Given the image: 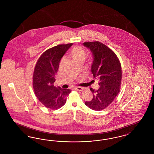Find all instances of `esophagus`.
<instances>
[{
    "label": "esophagus",
    "instance_id": "esophagus-1",
    "mask_svg": "<svg viewBox=\"0 0 154 154\" xmlns=\"http://www.w3.org/2000/svg\"><path fill=\"white\" fill-rule=\"evenodd\" d=\"M74 89L77 91H82L84 90V88L80 87H74Z\"/></svg>",
    "mask_w": 154,
    "mask_h": 154
}]
</instances>
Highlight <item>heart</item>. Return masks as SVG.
<instances>
[{"label": "heart", "instance_id": "b5f03b06", "mask_svg": "<svg viewBox=\"0 0 154 154\" xmlns=\"http://www.w3.org/2000/svg\"><path fill=\"white\" fill-rule=\"evenodd\" d=\"M70 55L74 61L83 60L85 56V51L84 48L79 45H75L72 48Z\"/></svg>", "mask_w": 154, "mask_h": 154}]
</instances>
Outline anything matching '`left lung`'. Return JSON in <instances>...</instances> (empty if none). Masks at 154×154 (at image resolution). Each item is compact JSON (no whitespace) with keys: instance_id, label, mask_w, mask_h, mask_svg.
<instances>
[{"instance_id":"obj_1","label":"left lung","mask_w":154,"mask_h":154,"mask_svg":"<svg viewBox=\"0 0 154 154\" xmlns=\"http://www.w3.org/2000/svg\"><path fill=\"white\" fill-rule=\"evenodd\" d=\"M83 44L92 52L91 72L100 85L97 90L90 88L94 97L85 104L91 109L101 111L111 104L119 92L122 80L121 63L114 52L101 42H88Z\"/></svg>"}]
</instances>
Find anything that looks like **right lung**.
<instances>
[{
  "mask_svg": "<svg viewBox=\"0 0 154 154\" xmlns=\"http://www.w3.org/2000/svg\"><path fill=\"white\" fill-rule=\"evenodd\" d=\"M72 43L59 44L44 51L38 59L33 75V88L38 100L47 108L57 110L66 102L69 89L54 85L59 62Z\"/></svg>",
  "mask_w": 154,
  "mask_h": 154,
  "instance_id": "1",
  "label": "right lung"
}]
</instances>
